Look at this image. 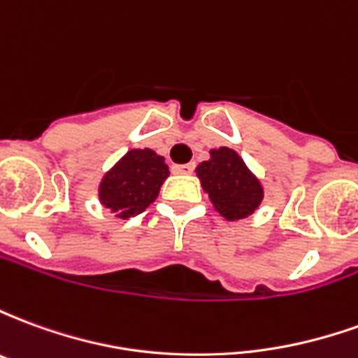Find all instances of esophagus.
Returning <instances> with one entry per match:
<instances>
[{
    "mask_svg": "<svg viewBox=\"0 0 358 358\" xmlns=\"http://www.w3.org/2000/svg\"><path fill=\"white\" fill-rule=\"evenodd\" d=\"M192 171H194V163L172 164V172H174V174H189Z\"/></svg>",
    "mask_w": 358,
    "mask_h": 358,
    "instance_id": "1",
    "label": "esophagus"
}]
</instances>
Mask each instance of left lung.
<instances>
[{
	"label": "left lung",
	"mask_w": 358,
	"mask_h": 358,
	"mask_svg": "<svg viewBox=\"0 0 358 358\" xmlns=\"http://www.w3.org/2000/svg\"><path fill=\"white\" fill-rule=\"evenodd\" d=\"M195 176L209 195L213 209L228 222L251 217L264 199L261 178L232 148L210 149L209 159L195 166Z\"/></svg>",
	"instance_id": "8db88e82"
}]
</instances>
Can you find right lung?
<instances>
[{
  "instance_id": "add662e5",
  "label": "right lung",
  "mask_w": 358,
  "mask_h": 358,
  "mask_svg": "<svg viewBox=\"0 0 358 358\" xmlns=\"http://www.w3.org/2000/svg\"><path fill=\"white\" fill-rule=\"evenodd\" d=\"M169 174V164L157 151L130 149L103 174L97 199L120 220L136 217L155 201Z\"/></svg>"
}]
</instances>
